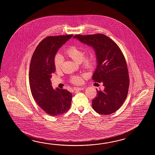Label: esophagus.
I'll return each instance as SVG.
<instances>
[{
  "label": "esophagus",
  "mask_w": 155,
  "mask_h": 155,
  "mask_svg": "<svg viewBox=\"0 0 155 155\" xmlns=\"http://www.w3.org/2000/svg\"><path fill=\"white\" fill-rule=\"evenodd\" d=\"M85 87H75L74 88V90L75 91H80V90H84Z\"/></svg>",
  "instance_id": "esophagus-1"
}]
</instances>
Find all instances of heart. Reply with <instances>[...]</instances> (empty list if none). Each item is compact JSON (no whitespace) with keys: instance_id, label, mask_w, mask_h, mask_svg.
Here are the masks:
<instances>
[{"instance_id":"b5f03b06","label":"heart","mask_w":155,"mask_h":155,"mask_svg":"<svg viewBox=\"0 0 155 155\" xmlns=\"http://www.w3.org/2000/svg\"><path fill=\"white\" fill-rule=\"evenodd\" d=\"M65 54L75 62L82 64L83 67L87 70H91L95 65V58L92 54H89L84 56V53L82 49L76 46H71L65 51ZM63 59L62 57L57 55L54 60V67L56 71L61 69ZM70 81L74 84H80L83 81L82 77L80 75H75L71 77Z\"/></svg>"}]
</instances>
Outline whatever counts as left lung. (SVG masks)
<instances>
[{
  "label": "left lung",
  "mask_w": 155,
  "mask_h": 155,
  "mask_svg": "<svg viewBox=\"0 0 155 155\" xmlns=\"http://www.w3.org/2000/svg\"><path fill=\"white\" fill-rule=\"evenodd\" d=\"M74 38L92 46L95 51L97 66L92 79L95 82H102L104 89H96L97 96L92 100V108L101 115L115 112L125 100L130 82L127 64L121 50L112 40L102 34H78Z\"/></svg>",
  "instance_id": "1"
}]
</instances>
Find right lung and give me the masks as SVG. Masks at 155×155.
<instances>
[{
    "label": "right lung",
    "mask_w": 155,
    "mask_h": 155,
    "mask_svg": "<svg viewBox=\"0 0 155 155\" xmlns=\"http://www.w3.org/2000/svg\"><path fill=\"white\" fill-rule=\"evenodd\" d=\"M73 35L48 36L37 46L30 64L29 79L31 94L37 104L50 116L60 115L70 109L72 94L65 89H53L50 79L55 71L57 51Z\"/></svg>",
    "instance_id": "1"
}]
</instances>
